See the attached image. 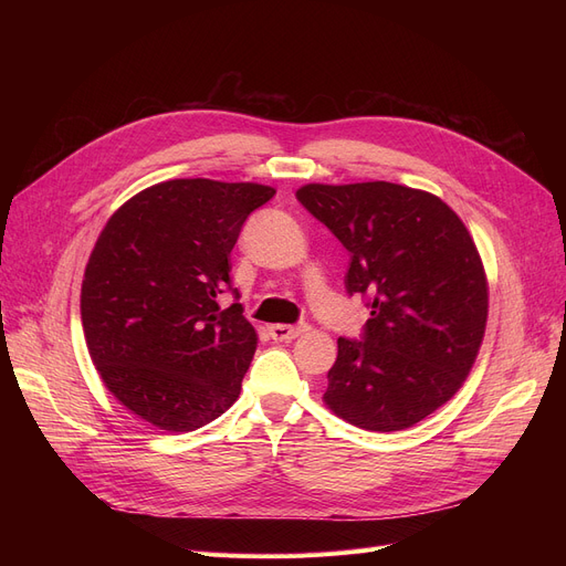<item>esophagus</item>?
<instances>
[{
    "instance_id": "34e87169",
    "label": "esophagus",
    "mask_w": 566,
    "mask_h": 566,
    "mask_svg": "<svg viewBox=\"0 0 566 566\" xmlns=\"http://www.w3.org/2000/svg\"><path fill=\"white\" fill-rule=\"evenodd\" d=\"M307 331H310L307 323H295V325L275 323V325H271V328H268V333H271V337H273L275 342H291V339H295V337L305 335Z\"/></svg>"
}]
</instances>
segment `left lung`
I'll use <instances>...</instances> for the list:
<instances>
[{
    "label": "left lung",
    "instance_id": "obj_1",
    "mask_svg": "<svg viewBox=\"0 0 566 566\" xmlns=\"http://www.w3.org/2000/svg\"><path fill=\"white\" fill-rule=\"evenodd\" d=\"M348 250V295L363 293L360 339H337L323 399L367 431L424 420L463 385L489 316L478 248L452 208L424 190L388 181L295 192Z\"/></svg>",
    "mask_w": 566,
    "mask_h": 566
}]
</instances>
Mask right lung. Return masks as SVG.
Masks as SVG:
<instances>
[{"label":"right lung","instance_id":"right-lung-1","mask_svg":"<svg viewBox=\"0 0 566 566\" xmlns=\"http://www.w3.org/2000/svg\"><path fill=\"white\" fill-rule=\"evenodd\" d=\"M273 188L174 178L107 220L82 280L88 355L107 390L144 422L195 431L241 395L256 333L220 293L238 291L229 254Z\"/></svg>","mask_w":566,"mask_h":566}]
</instances>
